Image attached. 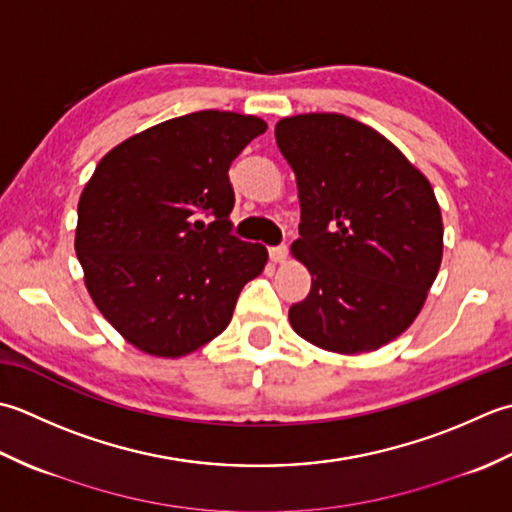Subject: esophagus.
<instances>
[{
  "label": "esophagus",
  "instance_id": "1",
  "mask_svg": "<svg viewBox=\"0 0 512 512\" xmlns=\"http://www.w3.org/2000/svg\"><path fill=\"white\" fill-rule=\"evenodd\" d=\"M269 258L274 260V263H283V260L287 258V245L269 247Z\"/></svg>",
  "mask_w": 512,
  "mask_h": 512
}]
</instances>
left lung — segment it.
<instances>
[{"instance_id":"8db88e82","label":"left lung","mask_w":512,"mask_h":512,"mask_svg":"<svg viewBox=\"0 0 512 512\" xmlns=\"http://www.w3.org/2000/svg\"><path fill=\"white\" fill-rule=\"evenodd\" d=\"M300 198L311 291L289 307L298 336L320 349L364 353L409 329L442 263V212L426 176L369 125L344 114L276 123Z\"/></svg>"}]
</instances>
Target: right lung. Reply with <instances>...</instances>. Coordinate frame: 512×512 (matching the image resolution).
<instances>
[{"label": "right lung", "instance_id": "right-lung-1", "mask_svg": "<svg viewBox=\"0 0 512 512\" xmlns=\"http://www.w3.org/2000/svg\"><path fill=\"white\" fill-rule=\"evenodd\" d=\"M265 130L249 114H185L119 143L83 187L75 249L86 287L137 349L179 358L203 347L265 269L267 249L232 234L227 174Z\"/></svg>", "mask_w": 512, "mask_h": 512}]
</instances>
